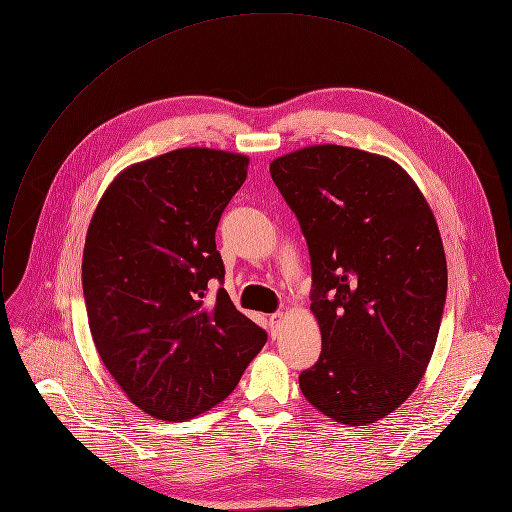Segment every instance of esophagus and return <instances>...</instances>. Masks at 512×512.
Masks as SVG:
<instances>
[{
    "label": "esophagus",
    "mask_w": 512,
    "mask_h": 512,
    "mask_svg": "<svg viewBox=\"0 0 512 512\" xmlns=\"http://www.w3.org/2000/svg\"><path fill=\"white\" fill-rule=\"evenodd\" d=\"M283 318V314L281 312H275V314H271L269 316V324H271V336L275 338V334H277V322Z\"/></svg>",
    "instance_id": "esophagus-1"
}]
</instances>
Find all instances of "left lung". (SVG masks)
<instances>
[{
  "mask_svg": "<svg viewBox=\"0 0 512 512\" xmlns=\"http://www.w3.org/2000/svg\"><path fill=\"white\" fill-rule=\"evenodd\" d=\"M269 172L308 243L322 332L300 389L340 423H375L413 393L440 332L448 265L435 218L409 174L377 154L310 145Z\"/></svg>",
  "mask_w": 512,
  "mask_h": 512,
  "instance_id": "1",
  "label": "left lung"
}]
</instances>
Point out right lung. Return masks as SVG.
Here are the masks:
<instances>
[{
    "mask_svg": "<svg viewBox=\"0 0 512 512\" xmlns=\"http://www.w3.org/2000/svg\"><path fill=\"white\" fill-rule=\"evenodd\" d=\"M249 158L184 148L123 170L103 194L83 253L97 352L125 395L166 421L233 393L267 332L231 302L214 233ZM218 280L214 297L207 285Z\"/></svg>",
    "mask_w": 512,
    "mask_h": 512,
    "instance_id": "1",
    "label": "right lung"
}]
</instances>
